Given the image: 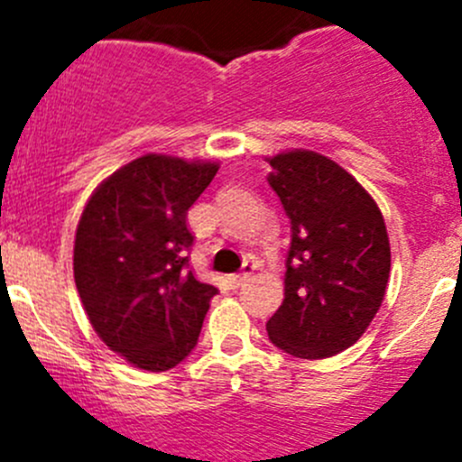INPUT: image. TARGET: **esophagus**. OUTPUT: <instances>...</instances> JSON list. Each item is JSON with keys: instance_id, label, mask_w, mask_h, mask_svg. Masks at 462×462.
Masks as SVG:
<instances>
[{"instance_id": "obj_1", "label": "esophagus", "mask_w": 462, "mask_h": 462, "mask_svg": "<svg viewBox=\"0 0 462 462\" xmlns=\"http://www.w3.org/2000/svg\"><path fill=\"white\" fill-rule=\"evenodd\" d=\"M253 270H254V265H253V263H245V265H244V270H241L239 274H232V277H230V283H232V286L239 288L241 283L248 282L250 274H253Z\"/></svg>"}]
</instances>
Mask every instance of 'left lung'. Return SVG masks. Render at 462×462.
I'll return each mask as SVG.
<instances>
[{
  "label": "left lung",
  "mask_w": 462,
  "mask_h": 462,
  "mask_svg": "<svg viewBox=\"0 0 462 462\" xmlns=\"http://www.w3.org/2000/svg\"><path fill=\"white\" fill-rule=\"evenodd\" d=\"M268 183L291 218L286 292L268 319L270 342L304 360L353 346L384 300L391 248L366 189L315 152L270 158Z\"/></svg>",
  "instance_id": "8db88e82"
}]
</instances>
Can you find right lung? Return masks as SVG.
<instances>
[{"label": "right lung", "mask_w": 462, "mask_h": 462, "mask_svg": "<svg viewBox=\"0 0 462 462\" xmlns=\"http://www.w3.org/2000/svg\"><path fill=\"white\" fill-rule=\"evenodd\" d=\"M214 162L136 158L88 199L76 232L73 274L102 342L144 371L185 360L218 291L189 270L188 209L212 183Z\"/></svg>", "instance_id": "1"}]
</instances>
